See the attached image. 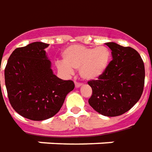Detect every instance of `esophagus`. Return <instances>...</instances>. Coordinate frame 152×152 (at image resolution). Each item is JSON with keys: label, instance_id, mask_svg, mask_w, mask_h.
Wrapping results in <instances>:
<instances>
[{"label": "esophagus", "instance_id": "1", "mask_svg": "<svg viewBox=\"0 0 152 152\" xmlns=\"http://www.w3.org/2000/svg\"><path fill=\"white\" fill-rule=\"evenodd\" d=\"M82 86V84H80V83H78V82H76L75 83V86H76V88H79V87H80Z\"/></svg>", "mask_w": 152, "mask_h": 152}]
</instances>
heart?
<instances>
[{"label":"heart","mask_w":152,"mask_h":152,"mask_svg":"<svg viewBox=\"0 0 152 152\" xmlns=\"http://www.w3.org/2000/svg\"><path fill=\"white\" fill-rule=\"evenodd\" d=\"M63 62L57 63L59 71L72 74V69H79L80 76L86 80L100 79L109 67L111 50L106 46L96 48L82 45H72L62 52Z\"/></svg>","instance_id":"heart-1"}]
</instances>
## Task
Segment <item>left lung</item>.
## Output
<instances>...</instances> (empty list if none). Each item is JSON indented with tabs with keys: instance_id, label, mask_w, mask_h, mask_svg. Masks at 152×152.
Masks as SVG:
<instances>
[{
	"instance_id": "obj_1",
	"label": "left lung",
	"mask_w": 152,
	"mask_h": 152,
	"mask_svg": "<svg viewBox=\"0 0 152 152\" xmlns=\"http://www.w3.org/2000/svg\"><path fill=\"white\" fill-rule=\"evenodd\" d=\"M113 60L103 76L88 81L92 89L90 106L106 116L128 111L141 98L145 82V66L141 56L132 47L106 42Z\"/></svg>"
}]
</instances>
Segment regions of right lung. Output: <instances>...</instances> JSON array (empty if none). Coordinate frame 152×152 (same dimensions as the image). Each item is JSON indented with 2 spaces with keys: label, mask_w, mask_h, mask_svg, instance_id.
Segmentation results:
<instances>
[{
  "label": "right lung",
  "mask_w": 152,
  "mask_h": 152,
  "mask_svg": "<svg viewBox=\"0 0 152 152\" xmlns=\"http://www.w3.org/2000/svg\"><path fill=\"white\" fill-rule=\"evenodd\" d=\"M48 46L37 41L16 48L5 69L11 106L18 114L32 121H44L56 115L66 95L75 87L72 80H61L53 73L45 50Z\"/></svg>",
  "instance_id": "add662e5"
}]
</instances>
